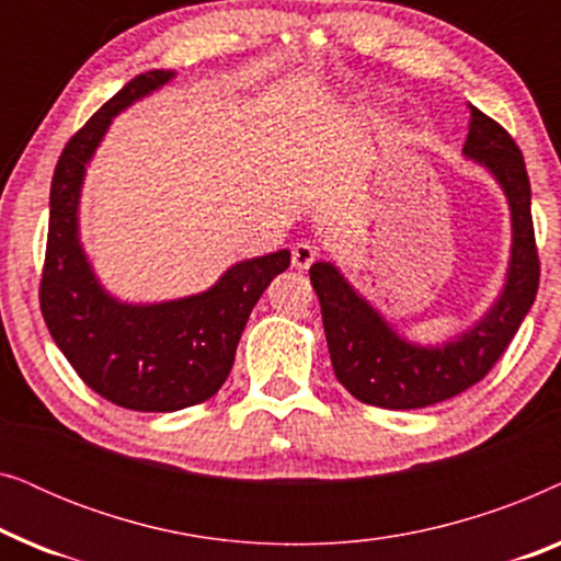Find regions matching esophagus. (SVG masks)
Wrapping results in <instances>:
<instances>
[{
	"label": "esophagus",
	"instance_id": "1",
	"mask_svg": "<svg viewBox=\"0 0 561 561\" xmlns=\"http://www.w3.org/2000/svg\"><path fill=\"white\" fill-rule=\"evenodd\" d=\"M319 250L309 242H298L294 244V252H290V263H294L296 271H309L313 260H317Z\"/></svg>",
	"mask_w": 561,
	"mask_h": 561
}]
</instances>
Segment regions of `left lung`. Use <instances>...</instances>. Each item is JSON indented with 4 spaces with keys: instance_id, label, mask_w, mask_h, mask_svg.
I'll return each instance as SVG.
<instances>
[{
    "instance_id": "1",
    "label": "left lung",
    "mask_w": 561,
    "mask_h": 561,
    "mask_svg": "<svg viewBox=\"0 0 561 561\" xmlns=\"http://www.w3.org/2000/svg\"><path fill=\"white\" fill-rule=\"evenodd\" d=\"M470 106L462 156L493 175L511 211V257L501 294L488 311L449 340L411 342L344 278L334 263L311 265V286L336 380L357 401L390 411L426 409L455 398L488 375L531 311L539 288L531 183L518 145L505 129Z\"/></svg>"
}]
</instances>
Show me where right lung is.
Returning a JSON list of instances; mask_svg holds the SVG:
<instances>
[{
  "label": "right lung",
  "instance_id": "obj_1",
  "mask_svg": "<svg viewBox=\"0 0 561 561\" xmlns=\"http://www.w3.org/2000/svg\"><path fill=\"white\" fill-rule=\"evenodd\" d=\"M173 79L163 68L135 76L68 140L50 183L41 283L45 324L79 378L106 401L145 413L188 409L225 386L250 311L290 265L288 250L240 260L202 294L158 304L122 301L102 286L79 229L87 168L114 117Z\"/></svg>",
  "mask_w": 561,
  "mask_h": 561
}]
</instances>
